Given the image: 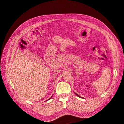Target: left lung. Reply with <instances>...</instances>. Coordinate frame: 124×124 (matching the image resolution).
Segmentation results:
<instances>
[{
	"mask_svg": "<svg viewBox=\"0 0 124 124\" xmlns=\"http://www.w3.org/2000/svg\"><path fill=\"white\" fill-rule=\"evenodd\" d=\"M75 93V94H76V95H77V96H78V97H80V98H82V97H81V96H79V95H78V94H76V93Z\"/></svg>",
	"mask_w": 124,
	"mask_h": 124,
	"instance_id": "obj_1",
	"label": "left lung"
}]
</instances>
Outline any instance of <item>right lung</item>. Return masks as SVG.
I'll use <instances>...</instances> for the list:
<instances>
[{"label":"right lung","mask_w":124,"mask_h":124,"mask_svg":"<svg viewBox=\"0 0 124 124\" xmlns=\"http://www.w3.org/2000/svg\"><path fill=\"white\" fill-rule=\"evenodd\" d=\"M52 97H50V99H49V100H50V99H51V98H52Z\"/></svg>","instance_id":"add662e5"}]
</instances>
